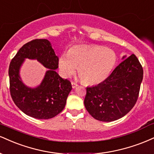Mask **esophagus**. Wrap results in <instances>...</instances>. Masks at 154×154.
Masks as SVG:
<instances>
[{
	"label": "esophagus",
	"instance_id": "obj_1",
	"mask_svg": "<svg viewBox=\"0 0 154 154\" xmlns=\"http://www.w3.org/2000/svg\"><path fill=\"white\" fill-rule=\"evenodd\" d=\"M71 85H72V87H73V88H76L77 86H79V85H78L76 83H75V82H71Z\"/></svg>",
	"mask_w": 154,
	"mask_h": 154
}]
</instances>
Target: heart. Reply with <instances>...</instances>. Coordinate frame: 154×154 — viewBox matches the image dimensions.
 Here are the masks:
<instances>
[{
	"mask_svg": "<svg viewBox=\"0 0 154 154\" xmlns=\"http://www.w3.org/2000/svg\"><path fill=\"white\" fill-rule=\"evenodd\" d=\"M117 63V55L112 49L101 45H76L58 58V68L64 78L78 73L84 84L96 85L109 75Z\"/></svg>",
	"mask_w": 154,
	"mask_h": 154,
	"instance_id": "1",
	"label": "heart"
}]
</instances>
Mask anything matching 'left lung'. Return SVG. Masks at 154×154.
Segmentation results:
<instances>
[{"label": "left lung", "instance_id": "obj_1", "mask_svg": "<svg viewBox=\"0 0 154 154\" xmlns=\"http://www.w3.org/2000/svg\"><path fill=\"white\" fill-rule=\"evenodd\" d=\"M126 57H122L124 60L103 82L86 88L85 107L96 120H118L127 115L137 102L143 70L134 54Z\"/></svg>", "mask_w": 154, "mask_h": 154}]
</instances>
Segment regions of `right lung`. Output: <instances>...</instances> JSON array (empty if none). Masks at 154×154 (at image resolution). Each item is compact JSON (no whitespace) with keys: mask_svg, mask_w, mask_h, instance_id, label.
<instances>
[{"mask_svg":"<svg viewBox=\"0 0 154 154\" xmlns=\"http://www.w3.org/2000/svg\"><path fill=\"white\" fill-rule=\"evenodd\" d=\"M26 58L37 59L48 68L37 88L27 87L20 77V68ZM57 68L58 57L48 39H34L19 49L10 63L8 75L11 96L23 113L34 118L47 120L63 111L72 86L69 81L60 76L55 71Z\"/></svg>","mask_w":154,"mask_h":154,"instance_id":"1","label":"right lung"}]
</instances>
